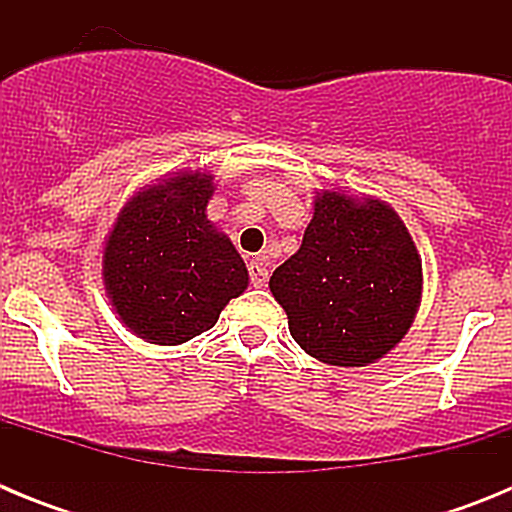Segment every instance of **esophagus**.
Instances as JSON below:
<instances>
[{
    "instance_id": "esophagus-1",
    "label": "esophagus",
    "mask_w": 512,
    "mask_h": 512,
    "mask_svg": "<svg viewBox=\"0 0 512 512\" xmlns=\"http://www.w3.org/2000/svg\"><path fill=\"white\" fill-rule=\"evenodd\" d=\"M248 274H251L253 287H266V282H269V269H266L264 256H256V259L248 264Z\"/></svg>"
}]
</instances>
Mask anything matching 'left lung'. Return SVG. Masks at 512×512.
I'll use <instances>...</instances> for the list:
<instances>
[{
    "instance_id": "left-lung-1",
    "label": "left lung",
    "mask_w": 512,
    "mask_h": 512,
    "mask_svg": "<svg viewBox=\"0 0 512 512\" xmlns=\"http://www.w3.org/2000/svg\"><path fill=\"white\" fill-rule=\"evenodd\" d=\"M305 354L330 366H369L415 323L423 261L387 202L320 189L302 246L269 279Z\"/></svg>"
}]
</instances>
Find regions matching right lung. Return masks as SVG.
<instances>
[{"label":"right lung","mask_w":512,"mask_h":512,"mask_svg":"<svg viewBox=\"0 0 512 512\" xmlns=\"http://www.w3.org/2000/svg\"><path fill=\"white\" fill-rule=\"evenodd\" d=\"M212 192L210 171L161 176L122 205L104 238V292L120 323L143 341H192L246 292L241 253L207 217Z\"/></svg>","instance_id":"right-lung-1"}]
</instances>
